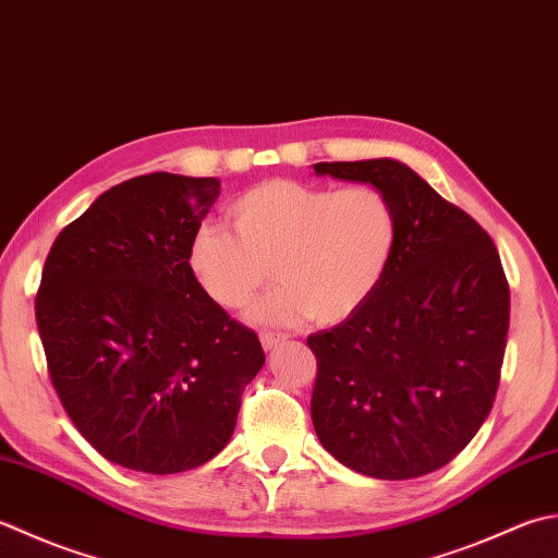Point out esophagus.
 I'll list each match as a JSON object with an SVG mask.
<instances>
[{
	"label": "esophagus",
	"instance_id": "34e87169",
	"mask_svg": "<svg viewBox=\"0 0 558 558\" xmlns=\"http://www.w3.org/2000/svg\"><path fill=\"white\" fill-rule=\"evenodd\" d=\"M286 333H280V331H260V343H264V348H266V351H270V348H276L278 343H282V341H286Z\"/></svg>",
	"mask_w": 558,
	"mask_h": 558
}]
</instances>
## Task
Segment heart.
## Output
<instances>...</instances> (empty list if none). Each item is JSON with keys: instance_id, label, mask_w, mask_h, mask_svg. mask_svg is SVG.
Here are the masks:
<instances>
[{"instance_id": "obj_1", "label": "heart", "mask_w": 558, "mask_h": 558, "mask_svg": "<svg viewBox=\"0 0 558 558\" xmlns=\"http://www.w3.org/2000/svg\"><path fill=\"white\" fill-rule=\"evenodd\" d=\"M227 229L203 222L189 268L207 298L242 307L276 272L282 286L251 307L256 322L336 324L363 307L397 246V213L369 183L331 185L276 179L239 195Z\"/></svg>"}]
</instances>
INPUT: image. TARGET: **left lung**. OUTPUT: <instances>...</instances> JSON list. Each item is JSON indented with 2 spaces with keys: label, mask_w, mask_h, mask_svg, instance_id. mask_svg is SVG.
Masks as SVG:
<instances>
[{
  "label": "left lung",
  "mask_w": 558,
  "mask_h": 558,
  "mask_svg": "<svg viewBox=\"0 0 558 558\" xmlns=\"http://www.w3.org/2000/svg\"><path fill=\"white\" fill-rule=\"evenodd\" d=\"M314 171L373 183L399 227L363 307L307 338L316 438L357 474H430L464 450L496 401L510 324L498 248L407 163L319 161Z\"/></svg>",
  "instance_id": "obj_1"
}]
</instances>
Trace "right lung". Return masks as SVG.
<instances>
[{
	"instance_id": "1",
	"label": "right lung",
	"mask_w": 558,
	"mask_h": 558,
	"mask_svg": "<svg viewBox=\"0 0 558 558\" xmlns=\"http://www.w3.org/2000/svg\"><path fill=\"white\" fill-rule=\"evenodd\" d=\"M217 179L147 173L98 195L43 266L36 322L64 411L106 460L179 474L229 442L266 363L189 268Z\"/></svg>"
}]
</instances>
